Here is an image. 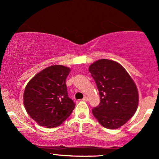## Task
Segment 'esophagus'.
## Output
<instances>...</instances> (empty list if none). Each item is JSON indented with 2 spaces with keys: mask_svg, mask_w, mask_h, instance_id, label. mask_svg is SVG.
I'll return each instance as SVG.
<instances>
[{
  "mask_svg": "<svg viewBox=\"0 0 159 159\" xmlns=\"http://www.w3.org/2000/svg\"><path fill=\"white\" fill-rule=\"evenodd\" d=\"M82 100H83V101H88L89 99H88V98L87 97V96H84V97L83 98V99H82Z\"/></svg>",
  "mask_w": 159,
  "mask_h": 159,
  "instance_id": "esophagus-1",
  "label": "esophagus"
}]
</instances>
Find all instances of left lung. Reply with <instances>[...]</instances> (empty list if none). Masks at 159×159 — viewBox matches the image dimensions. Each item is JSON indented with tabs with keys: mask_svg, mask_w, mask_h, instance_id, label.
Listing matches in <instances>:
<instances>
[{
	"mask_svg": "<svg viewBox=\"0 0 159 159\" xmlns=\"http://www.w3.org/2000/svg\"><path fill=\"white\" fill-rule=\"evenodd\" d=\"M101 103L92 110L105 128L118 129L134 116L138 106L137 86L126 69L113 60L100 59L89 66Z\"/></svg>",
	"mask_w": 159,
	"mask_h": 159,
	"instance_id": "1",
	"label": "left lung"
}]
</instances>
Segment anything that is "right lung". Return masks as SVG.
I'll return each mask as SVG.
<instances>
[{"instance_id":"right-lung-1","label":"right lung","mask_w":159,"mask_h":159,"mask_svg":"<svg viewBox=\"0 0 159 159\" xmlns=\"http://www.w3.org/2000/svg\"><path fill=\"white\" fill-rule=\"evenodd\" d=\"M71 69L53 65L30 80L23 95L27 114L40 126L53 128L61 125L72 112L75 103L68 97L66 80Z\"/></svg>"}]
</instances>
